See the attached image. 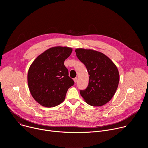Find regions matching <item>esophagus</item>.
<instances>
[{
  "label": "esophagus",
  "instance_id": "34e87169",
  "mask_svg": "<svg viewBox=\"0 0 148 148\" xmlns=\"http://www.w3.org/2000/svg\"><path fill=\"white\" fill-rule=\"evenodd\" d=\"M74 82H77V78H74Z\"/></svg>",
  "mask_w": 148,
  "mask_h": 148
}]
</instances>
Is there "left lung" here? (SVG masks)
<instances>
[{
	"mask_svg": "<svg viewBox=\"0 0 148 148\" xmlns=\"http://www.w3.org/2000/svg\"><path fill=\"white\" fill-rule=\"evenodd\" d=\"M78 58L86 66L89 74L87 88L80 94L88 104L100 107L114 97L119 81L118 70L106 55L92 49H77Z\"/></svg>",
	"mask_w": 148,
	"mask_h": 148,
	"instance_id": "8db88e82",
	"label": "left lung"
}]
</instances>
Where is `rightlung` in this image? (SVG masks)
<instances>
[{
    "label": "right lung",
    "mask_w": 148,
    "mask_h": 148,
    "mask_svg": "<svg viewBox=\"0 0 148 148\" xmlns=\"http://www.w3.org/2000/svg\"><path fill=\"white\" fill-rule=\"evenodd\" d=\"M72 48L56 46L40 54L30 65L27 74L30 92L40 105L54 107L64 101L68 89L74 85L64 61Z\"/></svg>",
    "instance_id": "1"
}]
</instances>
